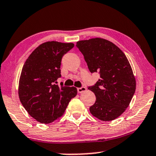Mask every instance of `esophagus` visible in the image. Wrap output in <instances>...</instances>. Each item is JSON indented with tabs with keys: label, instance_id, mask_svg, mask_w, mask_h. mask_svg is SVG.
Listing matches in <instances>:
<instances>
[{
	"label": "esophagus",
	"instance_id": "obj_1",
	"mask_svg": "<svg viewBox=\"0 0 156 156\" xmlns=\"http://www.w3.org/2000/svg\"><path fill=\"white\" fill-rule=\"evenodd\" d=\"M86 90V88L85 86H82L81 88H78V93H83Z\"/></svg>",
	"mask_w": 156,
	"mask_h": 156
}]
</instances>
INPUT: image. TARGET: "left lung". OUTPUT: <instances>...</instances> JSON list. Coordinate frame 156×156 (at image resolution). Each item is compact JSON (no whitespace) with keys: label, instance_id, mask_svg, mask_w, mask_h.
Masks as SVG:
<instances>
[{"label":"left lung","instance_id":"obj_1","mask_svg":"<svg viewBox=\"0 0 156 156\" xmlns=\"http://www.w3.org/2000/svg\"><path fill=\"white\" fill-rule=\"evenodd\" d=\"M90 73H98L95 86L88 87L96 99L90 107L94 117L101 121L117 119L129 106L136 89L133 69L124 52L114 43L103 38L78 41Z\"/></svg>","mask_w":156,"mask_h":156}]
</instances>
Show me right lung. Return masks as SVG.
Listing matches in <instances>:
<instances>
[{
    "mask_svg": "<svg viewBox=\"0 0 156 156\" xmlns=\"http://www.w3.org/2000/svg\"><path fill=\"white\" fill-rule=\"evenodd\" d=\"M73 47V43L44 42L31 53L23 65L18 93L23 107L37 122L49 124L59 119L77 95L73 86L55 84L61 76L62 57Z\"/></svg>",
    "mask_w": 156,
    "mask_h": 156,
    "instance_id": "1",
    "label": "right lung"
}]
</instances>
